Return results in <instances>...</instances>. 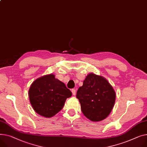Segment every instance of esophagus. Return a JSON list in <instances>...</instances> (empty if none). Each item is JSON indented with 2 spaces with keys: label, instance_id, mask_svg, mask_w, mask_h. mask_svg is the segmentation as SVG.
<instances>
[{
  "label": "esophagus",
  "instance_id": "obj_1",
  "mask_svg": "<svg viewBox=\"0 0 147 147\" xmlns=\"http://www.w3.org/2000/svg\"><path fill=\"white\" fill-rule=\"evenodd\" d=\"M71 92H72V93H73V94L74 96H75V95H76V90H75V89H72V90H71Z\"/></svg>",
  "mask_w": 147,
  "mask_h": 147
}]
</instances>
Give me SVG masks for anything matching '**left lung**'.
Masks as SVG:
<instances>
[{
    "instance_id": "8db88e82",
    "label": "left lung",
    "mask_w": 147,
    "mask_h": 147,
    "mask_svg": "<svg viewBox=\"0 0 147 147\" xmlns=\"http://www.w3.org/2000/svg\"><path fill=\"white\" fill-rule=\"evenodd\" d=\"M76 97L86 118L98 122L106 118L111 112L116 94L113 87L103 77L90 73L78 89Z\"/></svg>"
}]
</instances>
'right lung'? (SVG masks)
Listing matches in <instances>:
<instances>
[{"label": "right lung", "instance_id": "obj_1", "mask_svg": "<svg viewBox=\"0 0 147 147\" xmlns=\"http://www.w3.org/2000/svg\"><path fill=\"white\" fill-rule=\"evenodd\" d=\"M71 95L65 84L53 74L38 78L29 90V101L34 110L45 118H51L59 112Z\"/></svg>", "mask_w": 147, "mask_h": 147}]
</instances>
